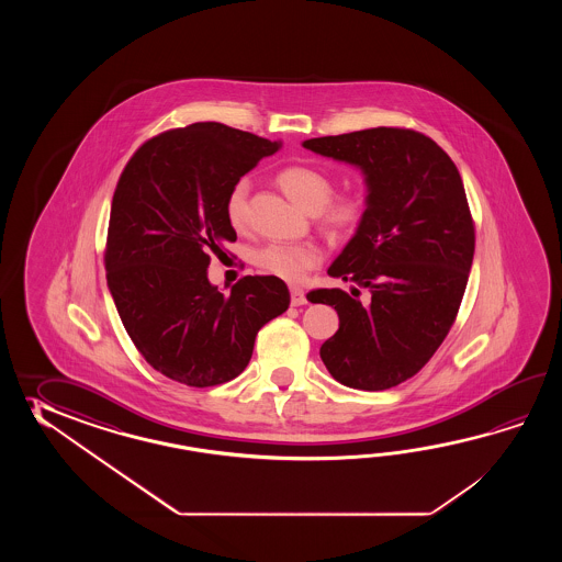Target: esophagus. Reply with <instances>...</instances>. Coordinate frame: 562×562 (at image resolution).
I'll use <instances>...</instances> for the list:
<instances>
[{
	"label": "esophagus",
	"instance_id": "34e87169",
	"mask_svg": "<svg viewBox=\"0 0 562 562\" xmlns=\"http://www.w3.org/2000/svg\"><path fill=\"white\" fill-rule=\"evenodd\" d=\"M307 299H305V291L299 289V286H291V305L299 307V305H305Z\"/></svg>",
	"mask_w": 562,
	"mask_h": 562
}]
</instances>
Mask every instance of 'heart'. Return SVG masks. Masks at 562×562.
Here are the masks:
<instances>
[{"label": "heart", "mask_w": 562, "mask_h": 562, "mask_svg": "<svg viewBox=\"0 0 562 562\" xmlns=\"http://www.w3.org/2000/svg\"><path fill=\"white\" fill-rule=\"evenodd\" d=\"M279 187L286 196L303 206L305 211L317 213L323 228L334 235L353 233L361 225L366 215V201L359 192H339L334 194V180L322 168L310 165H291L277 175ZM249 182L239 180L228 192L225 213L231 227L243 231L247 227ZM252 263L265 273L283 279L289 283H297L322 263V251L311 245H285L269 243L252 252Z\"/></svg>", "instance_id": "b5f03b06"}]
</instances>
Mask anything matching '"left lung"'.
<instances>
[{"label":"left lung","instance_id":"1","mask_svg":"<svg viewBox=\"0 0 562 562\" xmlns=\"http://www.w3.org/2000/svg\"><path fill=\"white\" fill-rule=\"evenodd\" d=\"M305 148L363 170L368 209L329 276L370 289H313L339 329L322 349L325 368L353 390L382 392L414 378L442 346L467 291L474 218L452 158L430 136L380 126L322 136Z\"/></svg>","mask_w":562,"mask_h":562}]
</instances>
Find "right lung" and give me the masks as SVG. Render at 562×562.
<instances>
[{"mask_svg": "<svg viewBox=\"0 0 562 562\" xmlns=\"http://www.w3.org/2000/svg\"><path fill=\"white\" fill-rule=\"evenodd\" d=\"M279 143L221 122L153 136L131 156L112 196L104 267L132 344L172 382L211 387L247 368L257 331L289 307L273 276L239 279L223 295L211 257L237 240L228 192Z\"/></svg>", "mask_w": 562, "mask_h": 562, "instance_id": "right-lung-1", "label": "right lung"}]
</instances>
